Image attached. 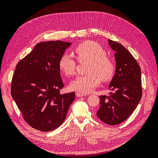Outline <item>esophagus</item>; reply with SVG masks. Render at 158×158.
<instances>
[{
	"mask_svg": "<svg viewBox=\"0 0 158 158\" xmlns=\"http://www.w3.org/2000/svg\"><path fill=\"white\" fill-rule=\"evenodd\" d=\"M76 95H77V97H83V96H84V94H81V93H79V92H77V93H76Z\"/></svg>",
	"mask_w": 158,
	"mask_h": 158,
	"instance_id": "34e87169",
	"label": "esophagus"
}]
</instances>
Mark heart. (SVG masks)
Wrapping results in <instances>:
<instances>
[{
  "label": "heart",
  "mask_w": 158,
  "mask_h": 158,
  "mask_svg": "<svg viewBox=\"0 0 158 158\" xmlns=\"http://www.w3.org/2000/svg\"><path fill=\"white\" fill-rule=\"evenodd\" d=\"M74 55L79 62L89 61L87 73L78 76L72 81L70 87L72 90L81 94H88L98 87L101 82L111 80L114 73V64L112 60L106 56V51L99 44L87 41L76 46ZM76 61L70 55L64 53L60 56L59 67L66 76L75 74Z\"/></svg>",
  "instance_id": "1"
}]
</instances>
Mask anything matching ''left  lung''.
<instances>
[{
    "label": "left lung",
    "instance_id": "1",
    "mask_svg": "<svg viewBox=\"0 0 158 158\" xmlns=\"http://www.w3.org/2000/svg\"><path fill=\"white\" fill-rule=\"evenodd\" d=\"M115 52V73L109 85V95H100L97 116L103 123L116 125L125 121L136 108L142 98L141 70L137 61L125 47L108 40Z\"/></svg>",
    "mask_w": 158,
    "mask_h": 158
}]
</instances>
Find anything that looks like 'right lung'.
Returning <instances> with one entry per match:
<instances>
[{
    "mask_svg": "<svg viewBox=\"0 0 158 158\" xmlns=\"http://www.w3.org/2000/svg\"><path fill=\"white\" fill-rule=\"evenodd\" d=\"M72 44L41 42L18 62L12 76L11 95L25 121L43 132L53 131L64 121L75 94H61L60 56Z\"/></svg>",
    "mask_w": 158,
    "mask_h": 158,
    "instance_id": "obj_1",
    "label": "right lung"
}]
</instances>
